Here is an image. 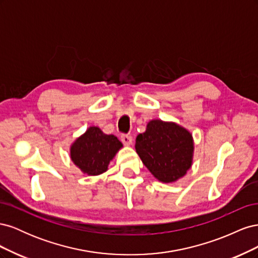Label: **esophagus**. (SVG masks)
<instances>
[{"instance_id": "34e87169", "label": "esophagus", "mask_w": 258, "mask_h": 258, "mask_svg": "<svg viewBox=\"0 0 258 258\" xmlns=\"http://www.w3.org/2000/svg\"><path fill=\"white\" fill-rule=\"evenodd\" d=\"M120 139H121V142H122L124 145L130 146V145L132 144V137L129 136V135H122Z\"/></svg>"}]
</instances>
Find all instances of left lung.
Returning a JSON list of instances; mask_svg holds the SVG:
<instances>
[{
    "mask_svg": "<svg viewBox=\"0 0 258 258\" xmlns=\"http://www.w3.org/2000/svg\"><path fill=\"white\" fill-rule=\"evenodd\" d=\"M194 139L173 121L153 119L136 139V151L150 172L162 183H173L191 168Z\"/></svg>",
    "mask_w": 258,
    "mask_h": 258,
    "instance_id": "8db88e82",
    "label": "left lung"
}]
</instances>
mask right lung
<instances>
[{
    "label": "right lung",
    "mask_w": 258,
    "mask_h": 258,
    "mask_svg": "<svg viewBox=\"0 0 258 258\" xmlns=\"http://www.w3.org/2000/svg\"><path fill=\"white\" fill-rule=\"evenodd\" d=\"M122 147L114 135H105L99 127L91 126L70 147L74 165L87 175H100L107 171L110 161Z\"/></svg>",
    "instance_id": "obj_1"
}]
</instances>
